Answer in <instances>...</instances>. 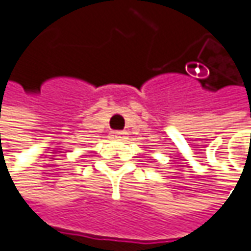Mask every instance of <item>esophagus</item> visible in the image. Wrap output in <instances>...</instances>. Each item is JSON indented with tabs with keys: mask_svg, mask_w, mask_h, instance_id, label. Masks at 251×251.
Returning a JSON list of instances; mask_svg holds the SVG:
<instances>
[{
	"mask_svg": "<svg viewBox=\"0 0 251 251\" xmlns=\"http://www.w3.org/2000/svg\"><path fill=\"white\" fill-rule=\"evenodd\" d=\"M111 135H113V138H123L124 133H123V131H113Z\"/></svg>",
	"mask_w": 251,
	"mask_h": 251,
	"instance_id": "1",
	"label": "esophagus"
}]
</instances>
